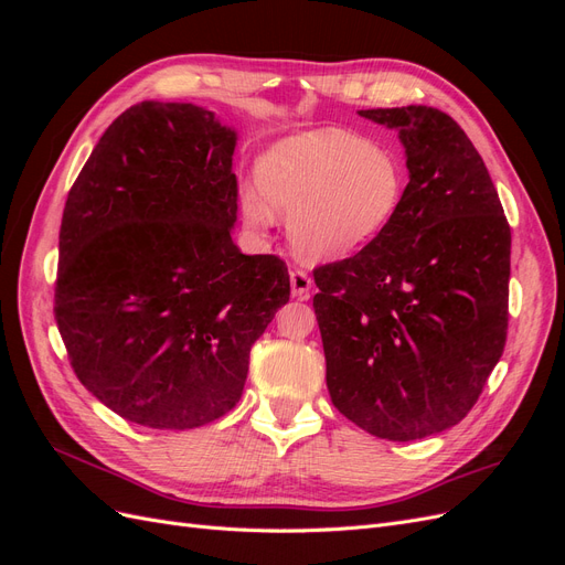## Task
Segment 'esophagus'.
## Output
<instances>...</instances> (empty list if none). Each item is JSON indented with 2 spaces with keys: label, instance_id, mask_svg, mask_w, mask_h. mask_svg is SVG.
Returning <instances> with one entry per match:
<instances>
[{
  "label": "esophagus",
  "instance_id": "34e87169",
  "mask_svg": "<svg viewBox=\"0 0 565 565\" xmlns=\"http://www.w3.org/2000/svg\"><path fill=\"white\" fill-rule=\"evenodd\" d=\"M289 282H292V297L309 299L311 287H313V280H311L309 273L301 270V268H292V270H289Z\"/></svg>",
  "mask_w": 565,
  "mask_h": 565
}]
</instances>
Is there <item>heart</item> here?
Returning a JSON list of instances; mask_svg holds the SVG:
<instances>
[{"label": "heart", "instance_id": "b5f03b06", "mask_svg": "<svg viewBox=\"0 0 565 565\" xmlns=\"http://www.w3.org/2000/svg\"><path fill=\"white\" fill-rule=\"evenodd\" d=\"M259 191L245 188L247 224L266 228L273 210L289 214V241L306 259H341L391 226L405 198V169L388 150L337 129L273 146L256 167Z\"/></svg>", "mask_w": 565, "mask_h": 565}]
</instances>
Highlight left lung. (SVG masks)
Segmentation results:
<instances>
[{
	"mask_svg": "<svg viewBox=\"0 0 565 565\" xmlns=\"http://www.w3.org/2000/svg\"><path fill=\"white\" fill-rule=\"evenodd\" d=\"M358 115L398 129L409 183L377 241L313 270L324 380L363 431L415 440L465 419L502 358L511 228L483 158L450 115Z\"/></svg>",
	"mask_w": 565,
	"mask_h": 565,
	"instance_id": "8db88e82",
	"label": "left lung"
}]
</instances>
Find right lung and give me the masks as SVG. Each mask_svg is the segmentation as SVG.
Wrapping results in <instances>:
<instances>
[{
	"label": "right lung",
	"mask_w": 565,
	"mask_h": 565,
	"mask_svg": "<svg viewBox=\"0 0 565 565\" xmlns=\"http://www.w3.org/2000/svg\"><path fill=\"white\" fill-rule=\"evenodd\" d=\"M235 141L210 110L143 100L100 136L65 200L54 316L67 358L148 429L233 409L252 344L289 299L280 256L231 237Z\"/></svg>",
	"instance_id": "right-lung-1"
}]
</instances>
